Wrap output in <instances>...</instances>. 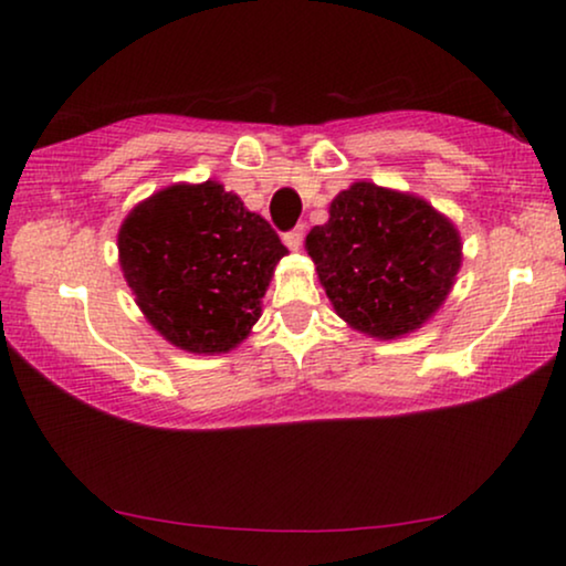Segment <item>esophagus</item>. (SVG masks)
Returning <instances> with one entry per match:
<instances>
[{
	"label": "esophagus",
	"mask_w": 566,
	"mask_h": 566,
	"mask_svg": "<svg viewBox=\"0 0 566 566\" xmlns=\"http://www.w3.org/2000/svg\"><path fill=\"white\" fill-rule=\"evenodd\" d=\"M283 242H285V247H289V250H298V247L304 244V227H296V229L285 231Z\"/></svg>",
	"instance_id": "34e87169"
}]
</instances>
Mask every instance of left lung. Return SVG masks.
<instances>
[{
  "mask_svg": "<svg viewBox=\"0 0 566 566\" xmlns=\"http://www.w3.org/2000/svg\"><path fill=\"white\" fill-rule=\"evenodd\" d=\"M306 252L335 312L374 337L420 327L451 291L461 265L453 223L415 196L355 182L332 200Z\"/></svg>",
  "mask_w": 566,
  "mask_h": 566,
  "instance_id": "left-lung-1",
  "label": "left lung"
}]
</instances>
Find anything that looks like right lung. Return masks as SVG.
Here are the masks:
<instances>
[{
  "mask_svg": "<svg viewBox=\"0 0 566 566\" xmlns=\"http://www.w3.org/2000/svg\"><path fill=\"white\" fill-rule=\"evenodd\" d=\"M120 268L146 319L190 353H227L250 335L285 247L234 192L172 185L136 206L118 234Z\"/></svg>",
  "mask_w": 566,
  "mask_h": 566,
  "instance_id": "add662e5",
  "label": "right lung"
}]
</instances>
